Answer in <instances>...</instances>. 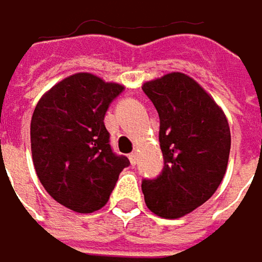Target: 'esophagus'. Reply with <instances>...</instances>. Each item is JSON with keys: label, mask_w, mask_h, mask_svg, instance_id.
I'll return each mask as SVG.
<instances>
[{"label": "esophagus", "mask_w": 262, "mask_h": 262, "mask_svg": "<svg viewBox=\"0 0 262 262\" xmlns=\"http://www.w3.org/2000/svg\"><path fill=\"white\" fill-rule=\"evenodd\" d=\"M137 160H139L137 154H136V152H131V154H129V162H131V165H133V166L137 163Z\"/></svg>", "instance_id": "esophagus-1"}]
</instances>
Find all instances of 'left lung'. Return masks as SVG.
Returning <instances> with one entry per match:
<instances>
[{"instance_id": "8db88e82", "label": "left lung", "mask_w": 262, "mask_h": 262, "mask_svg": "<svg viewBox=\"0 0 262 262\" xmlns=\"http://www.w3.org/2000/svg\"><path fill=\"white\" fill-rule=\"evenodd\" d=\"M160 117L163 172L143 180L148 209L182 218L206 203L224 179L230 129L221 106L191 76L172 71L142 85Z\"/></svg>"}]
</instances>
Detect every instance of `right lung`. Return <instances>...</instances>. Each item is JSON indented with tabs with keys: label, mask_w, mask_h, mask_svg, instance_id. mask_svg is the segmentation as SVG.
I'll list each match as a JSON object with an SVG mask.
<instances>
[{
	"label": "right lung",
	"mask_w": 262,
	"mask_h": 262,
	"mask_svg": "<svg viewBox=\"0 0 262 262\" xmlns=\"http://www.w3.org/2000/svg\"><path fill=\"white\" fill-rule=\"evenodd\" d=\"M123 85L74 73L39 99L30 123L36 176L53 200L77 213L102 209L129 165L110 146L103 117Z\"/></svg>",
	"instance_id": "1"
}]
</instances>
